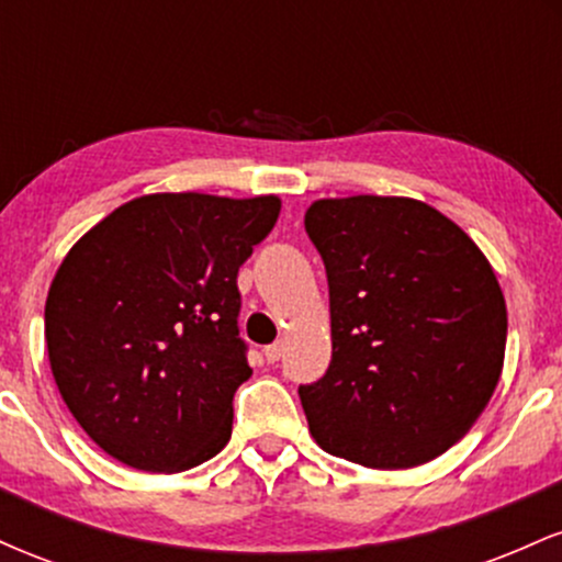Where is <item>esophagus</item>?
I'll return each instance as SVG.
<instances>
[{"label":"esophagus","mask_w":562,"mask_h":562,"mask_svg":"<svg viewBox=\"0 0 562 562\" xmlns=\"http://www.w3.org/2000/svg\"><path fill=\"white\" fill-rule=\"evenodd\" d=\"M282 353H285V344H282V340H277V344H272V346L263 348V357H267V362H269V364L280 362Z\"/></svg>","instance_id":"obj_1"}]
</instances>
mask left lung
Returning <instances> with one entry per match:
<instances>
[{
  "mask_svg": "<svg viewBox=\"0 0 562 562\" xmlns=\"http://www.w3.org/2000/svg\"><path fill=\"white\" fill-rule=\"evenodd\" d=\"M306 235L325 261L333 359L299 385L325 451L415 468L473 428L499 383L507 308L492 263L412 198L317 200Z\"/></svg>",
  "mask_w": 562,
  "mask_h": 562,
  "instance_id": "1",
  "label": "left lung"
}]
</instances>
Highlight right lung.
I'll list each match as a JSON object with an SVG mask.
<instances>
[{
    "label": "right lung",
    "mask_w": 562,
    "mask_h": 562,
    "mask_svg": "<svg viewBox=\"0 0 562 562\" xmlns=\"http://www.w3.org/2000/svg\"><path fill=\"white\" fill-rule=\"evenodd\" d=\"M280 216L274 195L158 192L70 248L44 306L49 367L70 415L128 468L179 473L232 436L250 378L237 272Z\"/></svg>",
    "instance_id": "obj_1"
}]
</instances>
